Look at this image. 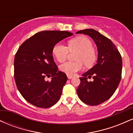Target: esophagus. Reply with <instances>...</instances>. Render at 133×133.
<instances>
[{"label": "esophagus", "mask_w": 133, "mask_h": 133, "mask_svg": "<svg viewBox=\"0 0 133 133\" xmlns=\"http://www.w3.org/2000/svg\"><path fill=\"white\" fill-rule=\"evenodd\" d=\"M67 76H68V78L69 79H72L73 77V76H71V75H67Z\"/></svg>", "instance_id": "obj_1"}]
</instances>
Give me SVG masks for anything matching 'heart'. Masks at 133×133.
Instances as JSON below:
<instances>
[{
    "instance_id": "obj_1",
    "label": "heart",
    "mask_w": 133,
    "mask_h": 133,
    "mask_svg": "<svg viewBox=\"0 0 133 133\" xmlns=\"http://www.w3.org/2000/svg\"><path fill=\"white\" fill-rule=\"evenodd\" d=\"M70 51H78L77 62H66L60 66L61 70L68 75H74L83 68L84 62L86 66H91L94 63L97 54L93 48V44L86 36H78L68 42V47L61 43H57L52 49V54L57 61L62 62L66 59Z\"/></svg>"
}]
</instances>
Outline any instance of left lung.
<instances>
[{"instance_id":"8db88e82","label":"left lung","mask_w":133,"mask_h":133,"mask_svg":"<svg viewBox=\"0 0 133 133\" xmlns=\"http://www.w3.org/2000/svg\"><path fill=\"white\" fill-rule=\"evenodd\" d=\"M76 34L90 36L96 44L98 52L97 64L79 77L77 89L79 99L83 103L96 106L109 99L116 90L122 73L121 56L110 39L92 29L81 30ZM93 76V82L87 78Z\"/></svg>"}]
</instances>
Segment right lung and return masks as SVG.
I'll list each match as a JSON object with an SVG mask.
<instances>
[{
  "label": "right lung",
  "instance_id": "add662e5",
  "mask_svg": "<svg viewBox=\"0 0 133 133\" xmlns=\"http://www.w3.org/2000/svg\"><path fill=\"white\" fill-rule=\"evenodd\" d=\"M72 35L68 31L39 32L22 44L16 52L15 81L21 95L31 104L48 108L60 99L68 77L65 73L58 71L52 49ZM47 77H52L51 80L47 81Z\"/></svg>",
  "mask_w": 133,
  "mask_h": 133
}]
</instances>
